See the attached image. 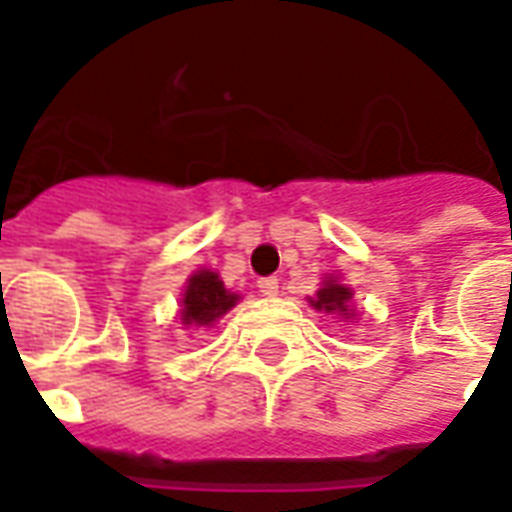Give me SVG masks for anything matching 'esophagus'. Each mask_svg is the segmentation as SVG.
Returning <instances> with one entry per match:
<instances>
[{
  "instance_id": "esophagus-1",
  "label": "esophagus",
  "mask_w": 512,
  "mask_h": 512,
  "mask_svg": "<svg viewBox=\"0 0 512 512\" xmlns=\"http://www.w3.org/2000/svg\"><path fill=\"white\" fill-rule=\"evenodd\" d=\"M257 288H260L263 296L271 299V296H277V293H280V282L274 280V277H263V280H257Z\"/></svg>"
}]
</instances>
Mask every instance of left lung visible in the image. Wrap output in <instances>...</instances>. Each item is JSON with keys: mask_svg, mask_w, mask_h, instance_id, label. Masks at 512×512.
I'll use <instances>...</instances> for the list:
<instances>
[{"mask_svg": "<svg viewBox=\"0 0 512 512\" xmlns=\"http://www.w3.org/2000/svg\"><path fill=\"white\" fill-rule=\"evenodd\" d=\"M310 307L318 310V313L343 318V321H355L357 318L355 291L335 274H327L321 280V288L316 291V296H310Z\"/></svg>", "mask_w": 512, "mask_h": 512, "instance_id": "left-lung-1", "label": "left lung"}]
</instances>
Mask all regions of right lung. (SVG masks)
<instances>
[{"mask_svg": "<svg viewBox=\"0 0 512 512\" xmlns=\"http://www.w3.org/2000/svg\"><path fill=\"white\" fill-rule=\"evenodd\" d=\"M241 302V293H232L221 282L219 271L213 268H196L185 282V291L180 296V324L191 330L213 327L224 313Z\"/></svg>", "mask_w": 512, "mask_h": 512, "instance_id": "obj_1", "label": "right lung"}]
</instances>
